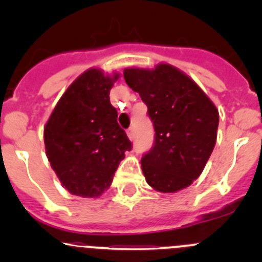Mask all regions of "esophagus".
<instances>
[{
  "mask_svg": "<svg viewBox=\"0 0 262 262\" xmlns=\"http://www.w3.org/2000/svg\"><path fill=\"white\" fill-rule=\"evenodd\" d=\"M126 134H128V138L130 139V141H133V139L136 138V133H134V128L128 129V132H126Z\"/></svg>",
  "mask_w": 262,
  "mask_h": 262,
  "instance_id": "obj_1",
  "label": "esophagus"
}]
</instances>
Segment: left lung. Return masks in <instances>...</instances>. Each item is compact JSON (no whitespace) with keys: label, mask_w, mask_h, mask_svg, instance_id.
I'll return each mask as SVG.
<instances>
[{"label":"left lung","mask_w":262,"mask_h":262,"mask_svg":"<svg viewBox=\"0 0 262 262\" xmlns=\"http://www.w3.org/2000/svg\"><path fill=\"white\" fill-rule=\"evenodd\" d=\"M124 80L147 105L155 126V143L142 157L146 181L161 192L185 189L199 178L215 146V105L189 76L166 63L126 68Z\"/></svg>","instance_id":"left-lung-1"}]
</instances>
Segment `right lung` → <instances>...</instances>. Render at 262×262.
<instances>
[{
    "instance_id": "add662e5",
    "label": "right lung",
    "mask_w": 262,
    "mask_h": 262,
    "mask_svg": "<svg viewBox=\"0 0 262 262\" xmlns=\"http://www.w3.org/2000/svg\"><path fill=\"white\" fill-rule=\"evenodd\" d=\"M119 73L90 68L76 78L55 105L44 126L50 166L73 195L97 198L109 189L119 163L132 149L110 90Z\"/></svg>"
}]
</instances>
